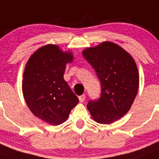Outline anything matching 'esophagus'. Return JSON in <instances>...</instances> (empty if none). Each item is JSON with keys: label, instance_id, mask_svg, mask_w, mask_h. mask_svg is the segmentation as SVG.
Returning a JSON list of instances; mask_svg holds the SVG:
<instances>
[{"label": "esophagus", "instance_id": "esophagus-1", "mask_svg": "<svg viewBox=\"0 0 159 159\" xmlns=\"http://www.w3.org/2000/svg\"><path fill=\"white\" fill-rule=\"evenodd\" d=\"M78 99H79L80 102H83V101L85 100V95H84V94H83V95L79 96V97H78Z\"/></svg>", "mask_w": 159, "mask_h": 159}]
</instances>
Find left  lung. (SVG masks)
<instances>
[{"label": "left lung", "mask_w": 159, "mask_h": 159, "mask_svg": "<svg viewBox=\"0 0 159 159\" xmlns=\"http://www.w3.org/2000/svg\"><path fill=\"white\" fill-rule=\"evenodd\" d=\"M82 55L101 85L100 97L89 101L87 108L96 122L111 124L129 111L137 95L139 77L135 60L111 42L86 48Z\"/></svg>", "instance_id": "1"}]
</instances>
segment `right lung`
<instances>
[{"mask_svg": "<svg viewBox=\"0 0 159 159\" xmlns=\"http://www.w3.org/2000/svg\"><path fill=\"white\" fill-rule=\"evenodd\" d=\"M73 61L70 52H62L57 45L39 48L25 66L23 94L34 115L52 125L68 119L78 98L64 80L66 66Z\"/></svg>", "mask_w": 159, "mask_h": 159, "instance_id": "1", "label": "right lung"}]
</instances>
